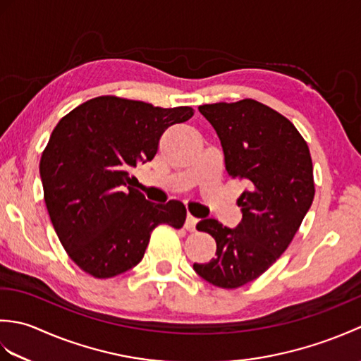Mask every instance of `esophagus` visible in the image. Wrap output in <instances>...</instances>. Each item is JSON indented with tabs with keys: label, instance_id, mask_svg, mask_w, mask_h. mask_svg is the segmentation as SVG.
<instances>
[{
	"label": "esophagus",
	"instance_id": "obj_1",
	"mask_svg": "<svg viewBox=\"0 0 361 361\" xmlns=\"http://www.w3.org/2000/svg\"><path fill=\"white\" fill-rule=\"evenodd\" d=\"M197 221H198V219H195V217L192 216V214H188L186 221H185V228L188 229V231H195Z\"/></svg>",
	"mask_w": 361,
	"mask_h": 361
}]
</instances>
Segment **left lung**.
<instances>
[{
  "label": "left lung",
  "mask_w": 361,
  "mask_h": 361,
  "mask_svg": "<svg viewBox=\"0 0 361 361\" xmlns=\"http://www.w3.org/2000/svg\"><path fill=\"white\" fill-rule=\"evenodd\" d=\"M217 132L225 166L248 190L237 198L242 221L229 229L216 219L197 224L217 243L216 257L194 264L204 281L239 288L264 274L293 240L315 197L309 145L281 113L255 99L198 106Z\"/></svg>",
  "instance_id": "8db88e82"
}]
</instances>
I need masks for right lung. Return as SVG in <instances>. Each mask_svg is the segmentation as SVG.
<instances>
[{
  "mask_svg": "<svg viewBox=\"0 0 361 361\" xmlns=\"http://www.w3.org/2000/svg\"><path fill=\"white\" fill-rule=\"evenodd\" d=\"M192 116L190 106L99 96L59 121L42 153L40 176L52 226L80 270L114 278L140 264L158 225L185 224V204L147 202L130 186V171L153 159L167 127Z\"/></svg>",
  "mask_w": 361,
  "mask_h": 361,
  "instance_id": "obj_1",
  "label": "right lung"
}]
</instances>
